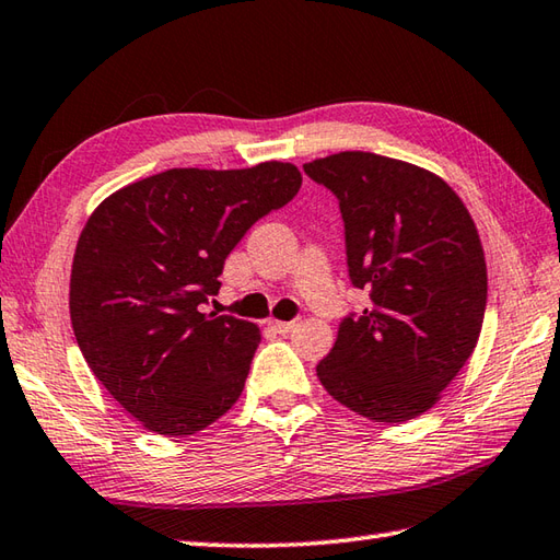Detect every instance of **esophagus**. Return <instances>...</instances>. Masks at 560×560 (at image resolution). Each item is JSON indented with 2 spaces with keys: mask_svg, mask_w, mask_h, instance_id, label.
I'll list each match as a JSON object with an SVG mask.
<instances>
[{
  "mask_svg": "<svg viewBox=\"0 0 560 560\" xmlns=\"http://www.w3.org/2000/svg\"><path fill=\"white\" fill-rule=\"evenodd\" d=\"M269 325H271L273 330H277L279 335H289V332L295 330V325H299V323H295V320H271Z\"/></svg>",
  "mask_w": 560,
  "mask_h": 560,
  "instance_id": "obj_1",
  "label": "esophagus"
}]
</instances>
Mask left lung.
I'll list each match as a JSON object with an SVG mask.
<instances>
[{
  "instance_id": "1",
  "label": "left lung",
  "mask_w": 560,
  "mask_h": 560,
  "mask_svg": "<svg viewBox=\"0 0 560 560\" xmlns=\"http://www.w3.org/2000/svg\"><path fill=\"white\" fill-rule=\"evenodd\" d=\"M303 170L337 196L349 279L371 299L339 323L317 378L361 418L408 422L440 400L483 327L488 271L474 218L436 174L374 152Z\"/></svg>"
}]
</instances>
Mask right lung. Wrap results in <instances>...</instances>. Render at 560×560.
<instances>
[{"label":"right lung","instance_id":"right-lung-1","mask_svg":"<svg viewBox=\"0 0 560 560\" xmlns=\"http://www.w3.org/2000/svg\"><path fill=\"white\" fill-rule=\"evenodd\" d=\"M289 162L167 170L96 206L77 240L70 317L82 357L148 430L201 432L245 388L259 327L201 313L225 257L301 189Z\"/></svg>","mask_w":560,"mask_h":560}]
</instances>
